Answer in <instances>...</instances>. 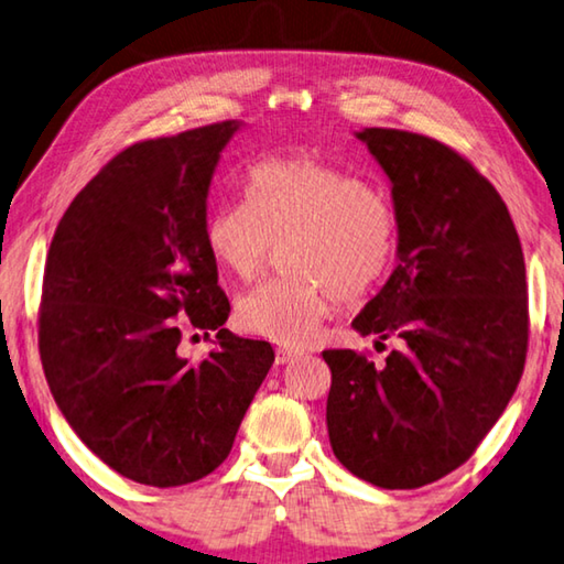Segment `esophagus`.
<instances>
[{"instance_id": "esophagus-1", "label": "esophagus", "mask_w": 564, "mask_h": 564, "mask_svg": "<svg viewBox=\"0 0 564 564\" xmlns=\"http://www.w3.org/2000/svg\"><path fill=\"white\" fill-rule=\"evenodd\" d=\"M297 357H302V352H300V349H294V347H280V349H276V362H280V365L294 362V359H297Z\"/></svg>"}]
</instances>
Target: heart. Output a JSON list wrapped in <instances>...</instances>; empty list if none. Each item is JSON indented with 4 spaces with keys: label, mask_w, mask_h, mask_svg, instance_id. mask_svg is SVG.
I'll return each mask as SVG.
<instances>
[{
    "label": "heart",
    "mask_w": 564,
    "mask_h": 564,
    "mask_svg": "<svg viewBox=\"0 0 564 564\" xmlns=\"http://www.w3.org/2000/svg\"><path fill=\"white\" fill-rule=\"evenodd\" d=\"M247 202L209 212L205 242L221 270L252 280L284 242V276L237 302V322L280 345L315 337L337 297L359 300L392 270L400 219L384 189L312 154L267 156L245 180Z\"/></svg>",
    "instance_id": "1"
}]
</instances>
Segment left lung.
<instances>
[{
	"mask_svg": "<svg viewBox=\"0 0 564 564\" xmlns=\"http://www.w3.org/2000/svg\"><path fill=\"white\" fill-rule=\"evenodd\" d=\"M392 182L397 267L352 319L400 349L377 369L325 349L335 457L384 490H414L473 457L512 400L528 355V282L510 212L465 156L430 137L355 132Z\"/></svg>",
	"mask_w": 564,
	"mask_h": 564,
	"instance_id": "obj_1",
	"label": "left lung"
}]
</instances>
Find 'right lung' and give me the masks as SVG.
I'll return each mask as SVG.
<instances>
[{
	"label": "right lung",
	"mask_w": 564,
	"mask_h": 564,
	"mask_svg": "<svg viewBox=\"0 0 564 564\" xmlns=\"http://www.w3.org/2000/svg\"><path fill=\"white\" fill-rule=\"evenodd\" d=\"M239 127L127 147L74 197L44 264L40 355L54 402L101 463L140 485L215 473L274 362L270 343L225 329L205 242L209 184ZM184 326L217 330L220 347L187 364Z\"/></svg>",
	"instance_id": "right-lung-1"
}]
</instances>
